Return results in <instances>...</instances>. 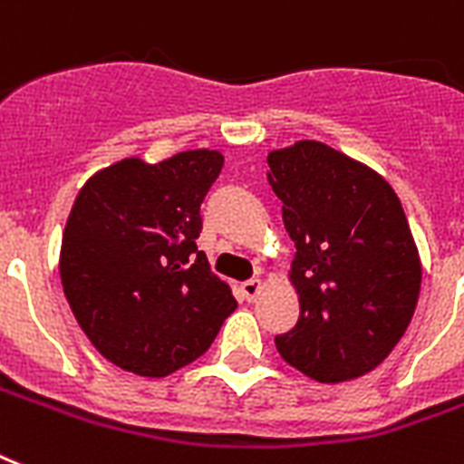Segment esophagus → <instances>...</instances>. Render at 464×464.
<instances>
[{"instance_id":"obj_1","label":"esophagus","mask_w":464,"mask_h":464,"mask_svg":"<svg viewBox=\"0 0 464 464\" xmlns=\"http://www.w3.org/2000/svg\"><path fill=\"white\" fill-rule=\"evenodd\" d=\"M239 290H242V295H244V299H246V302H254L256 296H258V292H261V280H246V283H242V287H239Z\"/></svg>"}]
</instances>
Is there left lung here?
<instances>
[{"label": "left lung", "mask_w": 464, "mask_h": 464, "mask_svg": "<svg viewBox=\"0 0 464 464\" xmlns=\"http://www.w3.org/2000/svg\"><path fill=\"white\" fill-rule=\"evenodd\" d=\"M268 181L295 242L299 321L276 337L287 364L321 383L357 379L405 335L421 263L391 184L318 140L268 155Z\"/></svg>", "instance_id": "obj_1"}]
</instances>
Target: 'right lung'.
<instances>
[{"label":"right lung","mask_w":464,"mask_h":464,"mask_svg":"<svg viewBox=\"0 0 464 464\" xmlns=\"http://www.w3.org/2000/svg\"><path fill=\"white\" fill-rule=\"evenodd\" d=\"M218 150L158 165L127 158L85 181L66 220L59 276L95 350L124 372L162 379L208 350L237 309L203 251L201 203Z\"/></svg>","instance_id":"right-lung-1"}]
</instances>
